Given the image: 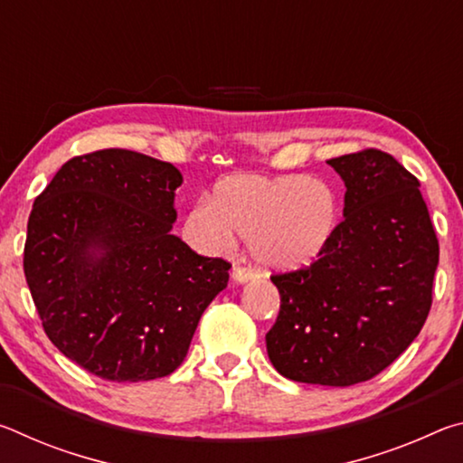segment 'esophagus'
Returning a JSON list of instances; mask_svg holds the SVG:
<instances>
[{"label": "esophagus", "instance_id": "34e87169", "mask_svg": "<svg viewBox=\"0 0 463 463\" xmlns=\"http://www.w3.org/2000/svg\"><path fill=\"white\" fill-rule=\"evenodd\" d=\"M232 281L234 284H247V281H250L255 278V273L247 269V268H232Z\"/></svg>", "mask_w": 463, "mask_h": 463}]
</instances>
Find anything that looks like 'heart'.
<instances>
[{"instance_id": "obj_1", "label": "heart", "mask_w": 463, "mask_h": 463, "mask_svg": "<svg viewBox=\"0 0 463 463\" xmlns=\"http://www.w3.org/2000/svg\"><path fill=\"white\" fill-rule=\"evenodd\" d=\"M339 221L335 187L300 174L226 175L190 213L203 239L226 245L239 234L253 260L271 271L310 268L333 242Z\"/></svg>"}]
</instances>
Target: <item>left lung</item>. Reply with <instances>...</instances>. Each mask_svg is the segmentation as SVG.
<instances>
[{
    "mask_svg": "<svg viewBox=\"0 0 463 463\" xmlns=\"http://www.w3.org/2000/svg\"><path fill=\"white\" fill-rule=\"evenodd\" d=\"M326 163L347 187L345 218L318 261L271 276L281 304L265 343L288 380L354 386L417 339L439 241L419 179L394 156L365 148Z\"/></svg>",
    "mask_w": 463,
    "mask_h": 463,
    "instance_id": "8db88e82",
    "label": "left lung"
}]
</instances>
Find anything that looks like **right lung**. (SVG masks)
Instances as JSON below:
<instances>
[{
    "label": "right lung",
    "mask_w": 463,
    "mask_h": 463,
    "mask_svg": "<svg viewBox=\"0 0 463 463\" xmlns=\"http://www.w3.org/2000/svg\"><path fill=\"white\" fill-rule=\"evenodd\" d=\"M171 163L127 148L73 156L34 200L24 273L44 333L62 355L109 382L182 365L231 263L171 234Z\"/></svg>",
    "instance_id": "right-lung-1"
}]
</instances>
